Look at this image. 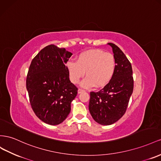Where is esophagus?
I'll list each match as a JSON object with an SVG mask.
<instances>
[{
  "label": "esophagus",
  "instance_id": "obj_1",
  "mask_svg": "<svg viewBox=\"0 0 161 161\" xmlns=\"http://www.w3.org/2000/svg\"><path fill=\"white\" fill-rule=\"evenodd\" d=\"M83 92H85V90L82 89H79V90H78V93H81Z\"/></svg>",
  "mask_w": 161,
  "mask_h": 161
}]
</instances>
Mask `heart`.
I'll list each match as a JSON object with an SVG mask.
<instances>
[{"label":"heart","mask_w":161,"mask_h":161,"mask_svg":"<svg viewBox=\"0 0 161 161\" xmlns=\"http://www.w3.org/2000/svg\"><path fill=\"white\" fill-rule=\"evenodd\" d=\"M116 68L114 55L102 49L82 52L77 56L76 62L70 61L67 64L69 78L73 84L79 83L86 72V77L80 84L85 88L106 85L114 76Z\"/></svg>","instance_id":"1"}]
</instances>
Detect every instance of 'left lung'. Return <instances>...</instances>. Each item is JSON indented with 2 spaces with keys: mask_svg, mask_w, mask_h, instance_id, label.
Instances as JSON below:
<instances>
[{
  "mask_svg": "<svg viewBox=\"0 0 161 161\" xmlns=\"http://www.w3.org/2000/svg\"><path fill=\"white\" fill-rule=\"evenodd\" d=\"M116 68L112 80L97 92L91 91L89 110L95 122L110 125L118 121L125 113L133 91L131 64L123 52L113 43Z\"/></svg>",
  "mask_w": 161,
  "mask_h": 161,
  "instance_id": "1",
  "label": "left lung"
}]
</instances>
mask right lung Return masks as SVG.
Returning a JSON list of instances; mask_svg holds the SVG:
<instances>
[{
	"mask_svg": "<svg viewBox=\"0 0 161 161\" xmlns=\"http://www.w3.org/2000/svg\"><path fill=\"white\" fill-rule=\"evenodd\" d=\"M72 53L50 45L32 59L26 78V89L33 111L51 125L62 123L71 110L78 89L69 79L66 64Z\"/></svg>",
	"mask_w": 161,
	"mask_h": 161,
	"instance_id": "obj_1",
	"label": "right lung"
}]
</instances>
